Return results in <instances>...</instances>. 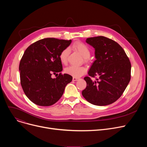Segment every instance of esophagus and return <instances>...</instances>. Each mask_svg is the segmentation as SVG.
<instances>
[{
	"instance_id": "34e87169",
	"label": "esophagus",
	"mask_w": 147,
	"mask_h": 147,
	"mask_svg": "<svg viewBox=\"0 0 147 147\" xmlns=\"http://www.w3.org/2000/svg\"><path fill=\"white\" fill-rule=\"evenodd\" d=\"M79 79V78H76V77H73V81H77V80H78Z\"/></svg>"
}]
</instances>
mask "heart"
I'll use <instances>...</instances> for the list:
<instances>
[{
  "instance_id": "heart-1",
  "label": "heart",
  "mask_w": 147,
  "mask_h": 147,
  "mask_svg": "<svg viewBox=\"0 0 147 147\" xmlns=\"http://www.w3.org/2000/svg\"><path fill=\"white\" fill-rule=\"evenodd\" d=\"M73 48L78 51L81 55L84 58H88L90 55V51L88 46L82 42H77L74 44ZM69 53V49L65 48L64 50L61 51L59 54V59L60 61L63 64H66L68 59V56ZM86 71V68L83 67H78L74 65H70L65 69V72L71 76H73L76 78H79V77L83 75Z\"/></svg>"
}]
</instances>
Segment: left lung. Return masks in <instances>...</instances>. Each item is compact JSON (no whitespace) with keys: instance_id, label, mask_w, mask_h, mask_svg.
Returning <instances> with one entry per match:
<instances>
[{"instance_id":"obj_1","label":"left lung","mask_w":147,"mask_h":147,"mask_svg":"<svg viewBox=\"0 0 147 147\" xmlns=\"http://www.w3.org/2000/svg\"><path fill=\"white\" fill-rule=\"evenodd\" d=\"M86 43L95 49L96 60L85 77L86 88L82 95L92 104L110 105L121 96L130 80L131 64L125 51L116 42L104 36L86 38Z\"/></svg>"}]
</instances>
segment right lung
I'll use <instances>...</instances> for the list:
<instances>
[{
    "instance_id": "add662e5",
    "label": "right lung",
    "mask_w": 147,
    "mask_h": 147,
    "mask_svg": "<svg viewBox=\"0 0 147 147\" xmlns=\"http://www.w3.org/2000/svg\"><path fill=\"white\" fill-rule=\"evenodd\" d=\"M71 40L45 38L27 48L19 65L22 88L27 97L34 104L50 106L63 95L72 76L62 74L63 65L59 59L61 51L71 44ZM59 76L52 79V74Z\"/></svg>"
}]
</instances>
